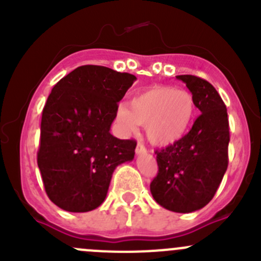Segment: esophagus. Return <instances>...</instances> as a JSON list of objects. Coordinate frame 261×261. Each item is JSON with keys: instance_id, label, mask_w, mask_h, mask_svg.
<instances>
[{"instance_id": "obj_1", "label": "esophagus", "mask_w": 261, "mask_h": 261, "mask_svg": "<svg viewBox=\"0 0 261 261\" xmlns=\"http://www.w3.org/2000/svg\"><path fill=\"white\" fill-rule=\"evenodd\" d=\"M135 151H136V154H139V155L144 154V152H146V147L144 146L141 143H139L138 145H136V150H135Z\"/></svg>"}]
</instances>
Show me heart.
Masks as SVG:
<instances>
[{
    "label": "heart",
    "mask_w": 261,
    "mask_h": 261,
    "mask_svg": "<svg viewBox=\"0 0 261 261\" xmlns=\"http://www.w3.org/2000/svg\"><path fill=\"white\" fill-rule=\"evenodd\" d=\"M196 111V102L188 91L154 86L136 93L130 105L121 103L116 111V121L127 133L135 131L139 125L145 126L150 143L169 146L188 133Z\"/></svg>",
    "instance_id": "obj_1"
}]
</instances>
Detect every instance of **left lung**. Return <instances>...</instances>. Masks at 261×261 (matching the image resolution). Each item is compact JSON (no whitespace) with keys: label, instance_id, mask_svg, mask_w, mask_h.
<instances>
[{"label":"left lung","instance_id":"1","mask_svg":"<svg viewBox=\"0 0 261 261\" xmlns=\"http://www.w3.org/2000/svg\"><path fill=\"white\" fill-rule=\"evenodd\" d=\"M201 111L191 131L177 143L156 151L159 170L150 184L152 197L178 213L201 210L210 203L228 164L227 110L215 87L196 75H177Z\"/></svg>","mask_w":261,"mask_h":261}]
</instances>
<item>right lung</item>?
<instances>
[{"label": "right lung", "instance_id": "right-lung-1", "mask_svg": "<svg viewBox=\"0 0 261 261\" xmlns=\"http://www.w3.org/2000/svg\"><path fill=\"white\" fill-rule=\"evenodd\" d=\"M136 77L99 65H82L62 78L43 110L38 165L50 201L68 212L102 204L114 170L135 155L134 140L110 128L118 102Z\"/></svg>", "mask_w": 261, "mask_h": 261}]
</instances>
